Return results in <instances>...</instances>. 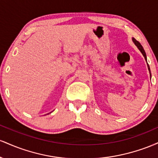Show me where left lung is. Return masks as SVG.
<instances>
[{
	"instance_id": "1",
	"label": "left lung",
	"mask_w": 158,
	"mask_h": 158,
	"mask_svg": "<svg viewBox=\"0 0 158 158\" xmlns=\"http://www.w3.org/2000/svg\"><path fill=\"white\" fill-rule=\"evenodd\" d=\"M132 40H133L134 43H135L136 46H137V48H138L139 50H140V52H142V54L143 55V56H144L145 59H146V52H145V50H144V49H143V48L142 47V45H141L140 43H139L138 41H137V40H136L135 38H133V39H132ZM148 70H149V72H150L149 65H148ZM150 75H151V73H150Z\"/></svg>"
}]
</instances>
